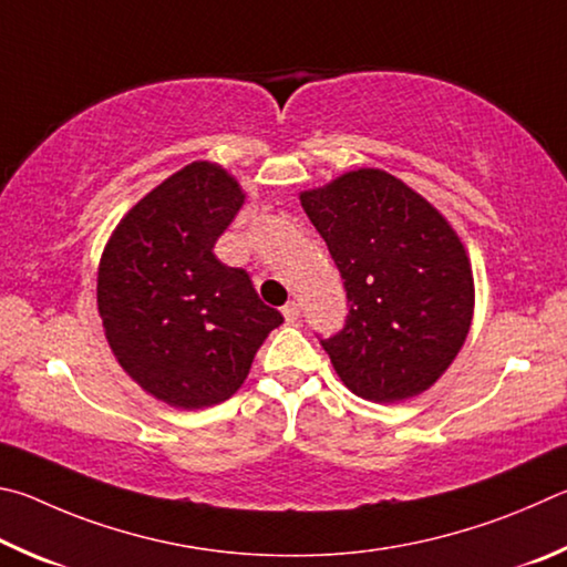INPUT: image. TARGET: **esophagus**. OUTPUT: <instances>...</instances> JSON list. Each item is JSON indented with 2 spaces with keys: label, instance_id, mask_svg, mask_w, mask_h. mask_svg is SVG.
I'll use <instances>...</instances> for the list:
<instances>
[{
  "label": "esophagus",
  "instance_id": "obj_1",
  "mask_svg": "<svg viewBox=\"0 0 567 567\" xmlns=\"http://www.w3.org/2000/svg\"><path fill=\"white\" fill-rule=\"evenodd\" d=\"M281 313H284V319L289 321V323H293V321H299V316H301V309H299V303L296 301H289L281 309Z\"/></svg>",
  "mask_w": 567,
  "mask_h": 567
}]
</instances>
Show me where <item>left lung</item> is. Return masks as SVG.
<instances>
[{"label":"left lung","instance_id":"obj_1","mask_svg":"<svg viewBox=\"0 0 567 567\" xmlns=\"http://www.w3.org/2000/svg\"><path fill=\"white\" fill-rule=\"evenodd\" d=\"M343 278L349 316L323 339L346 389L373 403L413 399L458 355L473 319V274L458 234L381 168L301 194Z\"/></svg>","mask_w":567,"mask_h":567}]
</instances>
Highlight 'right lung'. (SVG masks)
Masks as SVG:
<instances>
[{
    "instance_id": "right-lung-1",
    "label": "right lung",
    "mask_w": 567,
    "mask_h": 567,
    "mask_svg": "<svg viewBox=\"0 0 567 567\" xmlns=\"http://www.w3.org/2000/svg\"><path fill=\"white\" fill-rule=\"evenodd\" d=\"M241 204L221 166L188 164L118 221L99 261L96 303L116 361L174 409L231 399L258 346L284 323L244 268L214 254Z\"/></svg>"
}]
</instances>
